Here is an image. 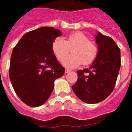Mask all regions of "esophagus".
I'll return each instance as SVG.
<instances>
[{
	"instance_id": "obj_1",
	"label": "esophagus",
	"mask_w": 132,
	"mask_h": 132,
	"mask_svg": "<svg viewBox=\"0 0 132 132\" xmlns=\"http://www.w3.org/2000/svg\"><path fill=\"white\" fill-rule=\"evenodd\" d=\"M70 71H70L69 69H65V73H68L69 72H70Z\"/></svg>"
}]
</instances>
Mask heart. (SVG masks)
<instances>
[{
    "instance_id": "1",
    "label": "heart",
    "mask_w": 132,
    "mask_h": 132,
    "mask_svg": "<svg viewBox=\"0 0 132 132\" xmlns=\"http://www.w3.org/2000/svg\"><path fill=\"white\" fill-rule=\"evenodd\" d=\"M70 48L72 54L65 57ZM52 50L59 61L65 57L62 61V65L69 69L76 68L82 63L85 65L90 64L96 58L98 52L96 45L81 31L71 34L65 40L61 38H56L52 43Z\"/></svg>"
}]
</instances>
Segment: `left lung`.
<instances>
[{
    "label": "left lung",
    "instance_id": "obj_1",
    "mask_svg": "<svg viewBox=\"0 0 132 132\" xmlns=\"http://www.w3.org/2000/svg\"><path fill=\"white\" fill-rule=\"evenodd\" d=\"M98 52L88 68L79 70L78 79L72 86L76 96L84 102L95 104L106 98L114 88L120 69V50L108 36L95 35Z\"/></svg>",
    "mask_w": 132,
    "mask_h": 132
}]
</instances>
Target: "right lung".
Segmentation results:
<instances>
[{
    "label": "right lung",
    "instance_id": "1",
    "mask_svg": "<svg viewBox=\"0 0 132 132\" xmlns=\"http://www.w3.org/2000/svg\"><path fill=\"white\" fill-rule=\"evenodd\" d=\"M61 35L53 27H42L25 34L12 50L9 77L16 94L27 105L44 104L54 81L65 73L52 50L53 42Z\"/></svg>",
    "mask_w": 132,
    "mask_h": 132
}]
</instances>
